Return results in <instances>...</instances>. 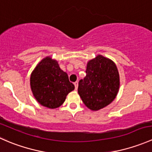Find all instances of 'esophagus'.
<instances>
[{
    "label": "esophagus",
    "mask_w": 152,
    "mask_h": 152,
    "mask_svg": "<svg viewBox=\"0 0 152 152\" xmlns=\"http://www.w3.org/2000/svg\"><path fill=\"white\" fill-rule=\"evenodd\" d=\"M74 85H75V89H76V90H77L78 85H79V82H75V83H74Z\"/></svg>",
    "instance_id": "1"
}]
</instances>
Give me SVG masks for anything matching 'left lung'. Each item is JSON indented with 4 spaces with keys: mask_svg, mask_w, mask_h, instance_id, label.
<instances>
[{
    "mask_svg": "<svg viewBox=\"0 0 152 152\" xmlns=\"http://www.w3.org/2000/svg\"><path fill=\"white\" fill-rule=\"evenodd\" d=\"M86 76L79 82L78 93L86 107L98 111L117 96L120 76L115 63L102 55L87 62Z\"/></svg>",
    "mask_w": 152,
    "mask_h": 152,
    "instance_id": "left-lung-1",
    "label": "left lung"
}]
</instances>
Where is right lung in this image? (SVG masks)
Masks as SVG:
<instances>
[{
    "mask_svg": "<svg viewBox=\"0 0 152 152\" xmlns=\"http://www.w3.org/2000/svg\"><path fill=\"white\" fill-rule=\"evenodd\" d=\"M30 86L38 103L50 109L60 107L67 94L75 89L67 73L61 70L57 61L50 56L42 59L31 72Z\"/></svg>",
    "mask_w": 152,
    "mask_h": 152,
    "instance_id": "1",
    "label": "right lung"
}]
</instances>
